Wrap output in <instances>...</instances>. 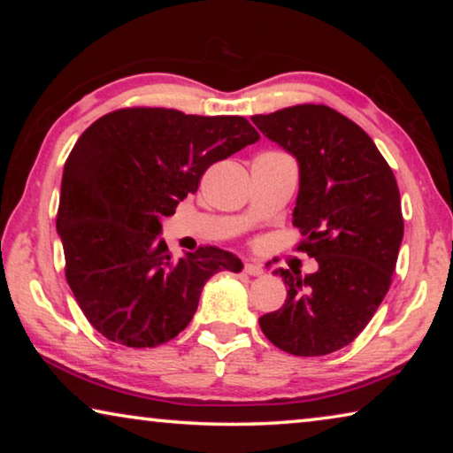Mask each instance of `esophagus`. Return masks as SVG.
I'll return each instance as SVG.
<instances>
[{
    "mask_svg": "<svg viewBox=\"0 0 453 453\" xmlns=\"http://www.w3.org/2000/svg\"><path fill=\"white\" fill-rule=\"evenodd\" d=\"M243 272L248 275H254V278H259V275H264V267L259 264H245Z\"/></svg>",
    "mask_w": 453,
    "mask_h": 453,
    "instance_id": "34e87169",
    "label": "esophagus"
}]
</instances>
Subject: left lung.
<instances>
[{
  "label": "left lung",
  "mask_w": 453,
  "mask_h": 453,
  "mask_svg": "<svg viewBox=\"0 0 453 453\" xmlns=\"http://www.w3.org/2000/svg\"><path fill=\"white\" fill-rule=\"evenodd\" d=\"M251 121L296 157L300 191L294 226L318 272L275 270L286 303L259 318L275 348L316 357L362 334L386 297L403 237L392 167L362 127L327 105H294Z\"/></svg>",
  "instance_id": "1"
}]
</instances>
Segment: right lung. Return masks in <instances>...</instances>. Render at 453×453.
Listing matches in <instances>:
<instances>
[{
  "label": "right lung",
  "instance_id": "add662e5",
  "mask_svg": "<svg viewBox=\"0 0 453 453\" xmlns=\"http://www.w3.org/2000/svg\"><path fill=\"white\" fill-rule=\"evenodd\" d=\"M257 140L245 118L164 107L111 111L80 135L64 165L56 227L67 283L104 337L162 346L186 329L213 273L242 272L240 257L211 245L173 259L159 234L211 164Z\"/></svg>",
  "mask_w": 453,
  "mask_h": 453
}]
</instances>
